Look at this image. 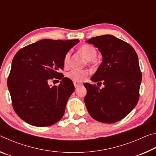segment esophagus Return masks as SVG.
<instances>
[{"mask_svg":"<svg viewBox=\"0 0 156 156\" xmlns=\"http://www.w3.org/2000/svg\"><path fill=\"white\" fill-rule=\"evenodd\" d=\"M73 84H74V87L76 88V87H78L80 86V84H82V83H79V82H77V81H73Z\"/></svg>","mask_w":156,"mask_h":156,"instance_id":"esophagus-1","label":"esophagus"}]
</instances>
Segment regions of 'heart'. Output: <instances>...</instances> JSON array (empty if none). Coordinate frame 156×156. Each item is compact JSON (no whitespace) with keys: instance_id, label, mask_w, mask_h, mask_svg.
Masks as SVG:
<instances>
[{"instance_id":"1","label":"heart","mask_w":156,"mask_h":156,"mask_svg":"<svg viewBox=\"0 0 156 156\" xmlns=\"http://www.w3.org/2000/svg\"><path fill=\"white\" fill-rule=\"evenodd\" d=\"M80 50L82 54H83L86 58L88 60H91L92 63L95 62V58L97 56V49L94 46L91 45L89 44H85L82 46ZM70 59H71V51H68L67 54L65 55L64 59H63V63L65 67H68L70 64ZM89 75V72L85 70H78L73 69L70 72L67 73V76L69 78L72 79L73 81L80 82L84 80L87 76Z\"/></svg>"}]
</instances>
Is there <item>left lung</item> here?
<instances>
[{"label":"left lung","instance_id":"8db88e82","mask_svg":"<svg viewBox=\"0 0 156 156\" xmlns=\"http://www.w3.org/2000/svg\"><path fill=\"white\" fill-rule=\"evenodd\" d=\"M87 43L98 48L102 62L91 80L103 83H84L87 109L92 118L104 123L123 119L136 107L142 80L138 58L129 43L112 35L94 37Z\"/></svg>","mask_w":156,"mask_h":156}]
</instances>
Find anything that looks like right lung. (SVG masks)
Instances as JSON below:
<instances>
[{"label":"right lung","instance_id":"right-lung-1","mask_svg":"<svg viewBox=\"0 0 156 156\" xmlns=\"http://www.w3.org/2000/svg\"><path fill=\"white\" fill-rule=\"evenodd\" d=\"M75 40L44 39L20 49L14 57L7 79L12 106L21 119L36 126L54 125L64 115L74 91L73 82L63 78L65 55L78 43ZM54 78L62 79L50 87Z\"/></svg>","mask_w":156,"mask_h":156}]
</instances>
